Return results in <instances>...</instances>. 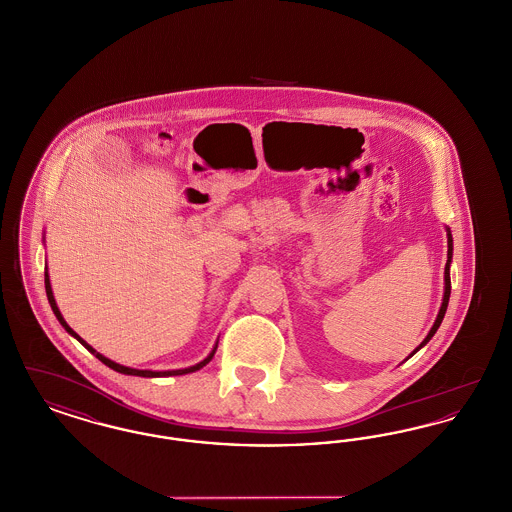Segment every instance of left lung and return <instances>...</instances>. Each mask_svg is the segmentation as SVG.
Here are the masks:
<instances>
[{
    "label": "left lung",
    "instance_id": "left-lung-1",
    "mask_svg": "<svg viewBox=\"0 0 512 512\" xmlns=\"http://www.w3.org/2000/svg\"><path fill=\"white\" fill-rule=\"evenodd\" d=\"M445 232H447V263H445V272H443V282H445V286H443V299H441V307H439L438 317H436V322H434V326L430 328V332H428V336L424 338V341L414 349L413 353L409 355V357H413L414 353L418 351V349H422L428 341L434 338V334L438 332L439 324H441V320L445 317V311H447V305H449V295H451V276H449V268H451V261H453V236H451V230L449 228H445ZM407 357V359H409ZM405 359V361H407Z\"/></svg>",
    "mask_w": 512,
    "mask_h": 512
}]
</instances>
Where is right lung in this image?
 <instances>
[{"instance_id":"1","label":"right lung","mask_w":512,"mask_h":512,"mask_svg":"<svg viewBox=\"0 0 512 512\" xmlns=\"http://www.w3.org/2000/svg\"><path fill=\"white\" fill-rule=\"evenodd\" d=\"M46 293H48V301L49 305H51V311H53V315L57 317V320L61 322V326L76 338V340L80 341L92 355H96L99 361L103 363V365L109 366V368H113V370H117V372H121V374H128V376H142V378H163V376H182V374H190V372H195V370H199V368H203L205 365H209V361L215 357V351H217V347H219V340L215 341V347L211 349V353L203 359V361H199L197 365L188 366V368H178V370H140V368H130V366H122L119 363H115V361H111V359H107V357H103L101 353H98L92 345H88L86 341L82 340L76 332H74L73 328L65 322V318L61 315V311H59V307H57V303H55V297H53V292H51V284H49V274L48 267H46Z\"/></svg>"}]
</instances>
